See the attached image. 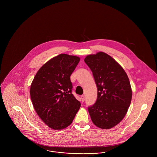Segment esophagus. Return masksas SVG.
I'll list each match as a JSON object with an SVG mask.
<instances>
[{
    "label": "esophagus",
    "mask_w": 157,
    "mask_h": 157,
    "mask_svg": "<svg viewBox=\"0 0 157 157\" xmlns=\"http://www.w3.org/2000/svg\"><path fill=\"white\" fill-rule=\"evenodd\" d=\"M85 96H84V95H82V96L81 97V100H82V102H84V101H85Z\"/></svg>",
    "instance_id": "1"
}]
</instances>
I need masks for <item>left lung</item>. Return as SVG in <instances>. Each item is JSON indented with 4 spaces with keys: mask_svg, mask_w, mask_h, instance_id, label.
Segmentation results:
<instances>
[{
    "mask_svg": "<svg viewBox=\"0 0 157 157\" xmlns=\"http://www.w3.org/2000/svg\"><path fill=\"white\" fill-rule=\"evenodd\" d=\"M89 67L97 87L95 103L88 108L93 123L109 129L124 117L132 100V92L127 74L112 57L103 52L87 56Z\"/></svg>",
    "mask_w": 157,
    "mask_h": 157,
    "instance_id": "1",
    "label": "left lung"
}]
</instances>
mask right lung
<instances>
[{
    "label": "right lung",
    "instance_id": "1",
    "mask_svg": "<svg viewBox=\"0 0 157 157\" xmlns=\"http://www.w3.org/2000/svg\"><path fill=\"white\" fill-rule=\"evenodd\" d=\"M80 57L60 54L40 67L30 87L34 108L50 128L63 129L72 122L81 104L71 93L70 76Z\"/></svg>",
    "mask_w": 157,
    "mask_h": 157
}]
</instances>
